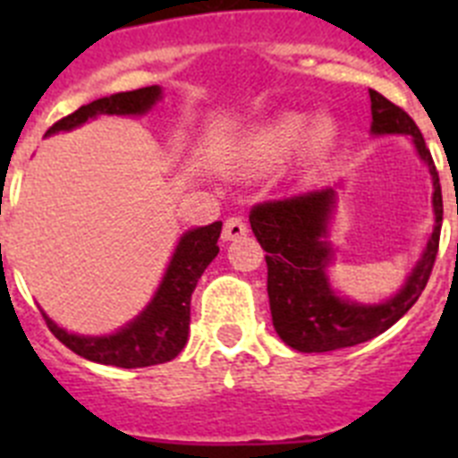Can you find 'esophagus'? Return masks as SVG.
Instances as JSON below:
<instances>
[{
  "instance_id": "1",
  "label": "esophagus",
  "mask_w": 458,
  "mask_h": 458,
  "mask_svg": "<svg viewBox=\"0 0 458 458\" xmlns=\"http://www.w3.org/2000/svg\"><path fill=\"white\" fill-rule=\"evenodd\" d=\"M245 233H248V225H245L242 217H229V220L225 222V229H222V238H225V241H238V238H242Z\"/></svg>"
}]
</instances>
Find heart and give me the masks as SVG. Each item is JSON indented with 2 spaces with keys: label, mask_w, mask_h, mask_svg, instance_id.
<instances>
[{
  "label": "heart",
  "mask_w": 458,
  "mask_h": 458,
  "mask_svg": "<svg viewBox=\"0 0 458 458\" xmlns=\"http://www.w3.org/2000/svg\"><path fill=\"white\" fill-rule=\"evenodd\" d=\"M307 137L314 147H323L330 140V125L318 121L310 132V119L298 112H284L254 128L241 141L238 157L250 172H270L289 163L295 153L307 144Z\"/></svg>",
  "instance_id": "1"
}]
</instances>
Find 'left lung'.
Instances as JSON below:
<instances>
[{
  "label": "left lung",
  "instance_id": "left-lung-1",
  "mask_svg": "<svg viewBox=\"0 0 458 458\" xmlns=\"http://www.w3.org/2000/svg\"><path fill=\"white\" fill-rule=\"evenodd\" d=\"M369 98L371 135H411L418 156L428 167L434 183V232L428 233L427 248L402 289L387 301L362 305L339 295L327 279V266L335 259V248L327 236L337 190L323 188L254 206L250 225L261 248L268 252L266 266L275 333L286 346L301 353L346 349L386 333L418 302L438 254L443 192L434 157L415 121L402 107L374 89H369Z\"/></svg>",
  "mask_w": 458,
  "mask_h": 458
}]
</instances>
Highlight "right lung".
<instances>
[{
  "label": "right lung",
  "instance_id": "1",
  "mask_svg": "<svg viewBox=\"0 0 458 458\" xmlns=\"http://www.w3.org/2000/svg\"><path fill=\"white\" fill-rule=\"evenodd\" d=\"M163 98V89L153 87L135 89V91L112 93L105 98L82 105L72 114L56 121L46 135H55L62 131H72L87 123L89 119L103 114L116 116H141L151 112L153 105ZM222 232V222H213L208 226H197L181 236L179 245L174 250L169 266L163 275V282L157 286L156 295L144 310L125 323L112 335H78L68 333L56 326L46 311L40 310L47 327L52 330L64 346L72 353L98 362V365L123 367V369H137V367H151L169 362L183 351L190 333V298L192 291L208 268V264L217 257V238Z\"/></svg>",
  "mask_w": 458,
  "mask_h": 458
}]
</instances>
